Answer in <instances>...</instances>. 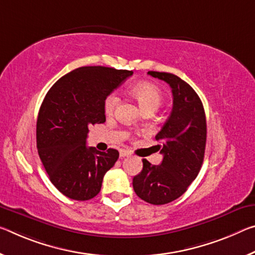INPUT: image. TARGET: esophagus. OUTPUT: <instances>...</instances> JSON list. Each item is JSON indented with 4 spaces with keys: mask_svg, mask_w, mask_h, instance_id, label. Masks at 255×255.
Wrapping results in <instances>:
<instances>
[{
    "mask_svg": "<svg viewBox=\"0 0 255 255\" xmlns=\"http://www.w3.org/2000/svg\"><path fill=\"white\" fill-rule=\"evenodd\" d=\"M128 155H130V153H129L127 149H120V157H125Z\"/></svg>",
    "mask_w": 255,
    "mask_h": 255,
    "instance_id": "34e87169",
    "label": "esophagus"
}]
</instances>
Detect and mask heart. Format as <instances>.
<instances>
[{
	"mask_svg": "<svg viewBox=\"0 0 255 255\" xmlns=\"http://www.w3.org/2000/svg\"><path fill=\"white\" fill-rule=\"evenodd\" d=\"M130 94L138 101L143 111H156L160 108L163 100L162 91L156 85L148 82H140L135 84L130 88ZM119 94L117 92H112L104 100V110L108 115L116 110L119 104Z\"/></svg>",
	"mask_w": 255,
	"mask_h": 255,
	"instance_id": "obj_1",
	"label": "heart"
}]
</instances>
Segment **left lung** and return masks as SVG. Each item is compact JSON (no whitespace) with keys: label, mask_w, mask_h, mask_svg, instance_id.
<instances>
[{"label":"left lung","mask_w":255,"mask_h":255,"mask_svg":"<svg viewBox=\"0 0 255 255\" xmlns=\"http://www.w3.org/2000/svg\"><path fill=\"white\" fill-rule=\"evenodd\" d=\"M171 87L172 110L155 139L163 160L153 165L143 159V170L132 179L137 196L147 203L161 205L175 201L187 191L199 175L207 144V120L196 92L178 76L148 71Z\"/></svg>","instance_id":"obj_1"}]
</instances>
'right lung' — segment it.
<instances>
[{"mask_svg":"<svg viewBox=\"0 0 255 255\" xmlns=\"http://www.w3.org/2000/svg\"><path fill=\"white\" fill-rule=\"evenodd\" d=\"M132 71L82 67L61 77L40 106L36 139L51 183L71 200L87 201L101 191L119 152L88 147V127L106 123L104 100Z\"/></svg>","mask_w":255,"mask_h":255,"instance_id":"right-lung-1","label":"right lung"}]
</instances>
